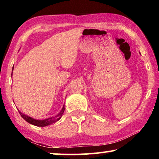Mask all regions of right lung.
I'll use <instances>...</instances> for the list:
<instances>
[{
    "label": "right lung",
    "instance_id": "1",
    "mask_svg": "<svg viewBox=\"0 0 159 159\" xmlns=\"http://www.w3.org/2000/svg\"><path fill=\"white\" fill-rule=\"evenodd\" d=\"M12 70H13V69H12ZM64 110H65V108H64V105L62 109H61V111L59 113L57 116H55V117H50V118H46V119H44V120L34 119V118L29 116H26L25 114H22V113L19 111V110H18V111H19V113H20V114L21 115V116L22 117L26 122L31 123V124L34 125L39 126V127H45V126L49 125L50 124H52V123L57 122V120H60L61 117V116H62V114H63Z\"/></svg>",
    "mask_w": 159,
    "mask_h": 159
}]
</instances>
